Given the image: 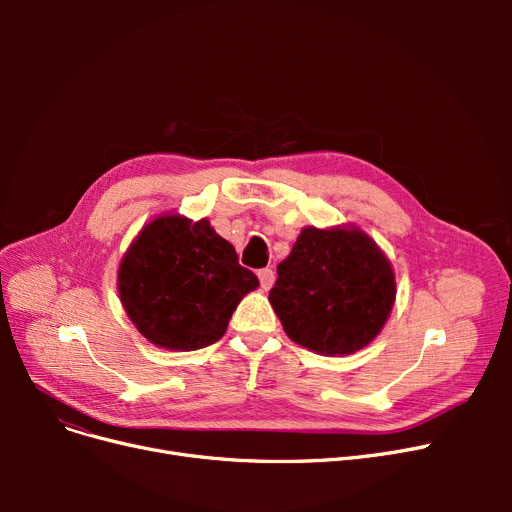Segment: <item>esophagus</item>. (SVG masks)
Listing matches in <instances>:
<instances>
[{
	"label": "esophagus",
	"instance_id": "obj_1",
	"mask_svg": "<svg viewBox=\"0 0 512 512\" xmlns=\"http://www.w3.org/2000/svg\"><path fill=\"white\" fill-rule=\"evenodd\" d=\"M257 276H259V282H261V288H263V290H270V288L274 286L276 274H274L272 267H263V270L257 272Z\"/></svg>",
	"mask_w": 512,
	"mask_h": 512
}]
</instances>
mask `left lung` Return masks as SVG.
<instances>
[{
  "mask_svg": "<svg viewBox=\"0 0 512 512\" xmlns=\"http://www.w3.org/2000/svg\"><path fill=\"white\" fill-rule=\"evenodd\" d=\"M396 297L390 261L361 230L305 228L278 265L270 303L290 340L351 355L384 328Z\"/></svg>",
  "mask_w": 512,
  "mask_h": 512,
  "instance_id": "obj_1",
  "label": "left lung"
}]
</instances>
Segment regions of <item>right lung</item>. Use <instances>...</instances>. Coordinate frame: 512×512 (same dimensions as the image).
I'll use <instances>...</instances> for the list:
<instances>
[{
	"label": "right lung",
	"mask_w": 512,
	"mask_h": 512,
	"mask_svg": "<svg viewBox=\"0 0 512 512\" xmlns=\"http://www.w3.org/2000/svg\"><path fill=\"white\" fill-rule=\"evenodd\" d=\"M257 276L238 263L207 220L164 215L147 224L122 259L118 290L137 330L170 351L218 342Z\"/></svg>",
	"instance_id": "obj_1"
}]
</instances>
